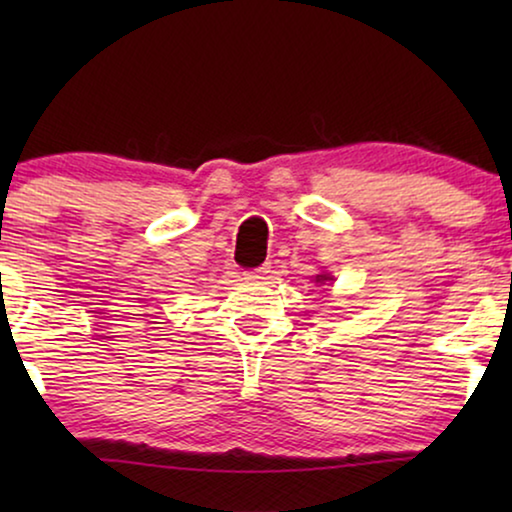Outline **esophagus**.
Listing matches in <instances>:
<instances>
[{
	"instance_id": "obj_1",
	"label": "esophagus",
	"mask_w": 512,
	"mask_h": 512,
	"mask_svg": "<svg viewBox=\"0 0 512 512\" xmlns=\"http://www.w3.org/2000/svg\"><path fill=\"white\" fill-rule=\"evenodd\" d=\"M268 272H270L268 265H263V268L242 272V279H244V282H261V279H265V275H268Z\"/></svg>"
}]
</instances>
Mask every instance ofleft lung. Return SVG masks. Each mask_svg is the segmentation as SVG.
<instances>
[{
  "label": "left lung",
  "mask_w": 512,
  "mask_h": 512,
  "mask_svg": "<svg viewBox=\"0 0 512 512\" xmlns=\"http://www.w3.org/2000/svg\"><path fill=\"white\" fill-rule=\"evenodd\" d=\"M326 279H333V277H328V275H317V282H326Z\"/></svg>",
  "instance_id": "left-lung-1"
}]
</instances>
